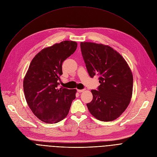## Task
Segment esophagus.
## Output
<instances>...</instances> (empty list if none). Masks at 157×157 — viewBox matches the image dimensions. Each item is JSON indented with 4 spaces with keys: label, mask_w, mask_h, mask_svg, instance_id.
<instances>
[{
    "label": "esophagus",
    "mask_w": 157,
    "mask_h": 157,
    "mask_svg": "<svg viewBox=\"0 0 157 157\" xmlns=\"http://www.w3.org/2000/svg\"><path fill=\"white\" fill-rule=\"evenodd\" d=\"M85 90V89H83V90H78V92L79 93H81V92H83Z\"/></svg>",
    "instance_id": "1"
}]
</instances>
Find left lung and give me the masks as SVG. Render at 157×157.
<instances>
[{
    "label": "left lung",
    "mask_w": 157,
    "mask_h": 157,
    "mask_svg": "<svg viewBox=\"0 0 157 157\" xmlns=\"http://www.w3.org/2000/svg\"><path fill=\"white\" fill-rule=\"evenodd\" d=\"M81 53L90 76H98L100 86L92 90L93 100L87 108L95 118L116 120L129 105L133 90V75L127 62L108 45L80 43Z\"/></svg>",
    "instance_id": "8db88e82"
}]
</instances>
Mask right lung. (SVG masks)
Returning a JSON list of instances; mask_svg holds the SVG:
<instances>
[{"instance_id": "right-lung-1", "label": "right lung", "mask_w": 157, "mask_h": 157, "mask_svg": "<svg viewBox=\"0 0 157 157\" xmlns=\"http://www.w3.org/2000/svg\"><path fill=\"white\" fill-rule=\"evenodd\" d=\"M76 42L64 40L44 48L32 60L23 79L27 104L40 120L56 123L67 116L76 90L57 88L62 63L77 48Z\"/></svg>"}]
</instances>
